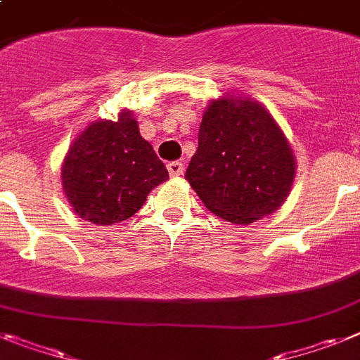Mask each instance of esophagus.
<instances>
[{
	"label": "esophagus",
	"mask_w": 360,
	"mask_h": 360,
	"mask_svg": "<svg viewBox=\"0 0 360 360\" xmlns=\"http://www.w3.org/2000/svg\"><path fill=\"white\" fill-rule=\"evenodd\" d=\"M168 174L172 175V177H181V175L185 174V166H183V162L179 161H174V162H168Z\"/></svg>",
	"instance_id": "esophagus-1"
}]
</instances>
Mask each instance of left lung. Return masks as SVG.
<instances>
[{"label":"left lung","instance_id":"1","mask_svg":"<svg viewBox=\"0 0 360 360\" xmlns=\"http://www.w3.org/2000/svg\"><path fill=\"white\" fill-rule=\"evenodd\" d=\"M295 175V152L264 104L231 93L208 102L185 179L210 212L250 225L282 207Z\"/></svg>","mask_w":360,"mask_h":360}]
</instances>
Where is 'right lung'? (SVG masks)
<instances>
[{
    "mask_svg": "<svg viewBox=\"0 0 360 360\" xmlns=\"http://www.w3.org/2000/svg\"><path fill=\"white\" fill-rule=\"evenodd\" d=\"M166 179L168 170L129 110H120L117 120L87 124L62 165V190L75 214L102 226L134 216Z\"/></svg>",
    "mask_w": 360,
    "mask_h": 360,
    "instance_id": "add662e5",
    "label": "right lung"
}]
</instances>
